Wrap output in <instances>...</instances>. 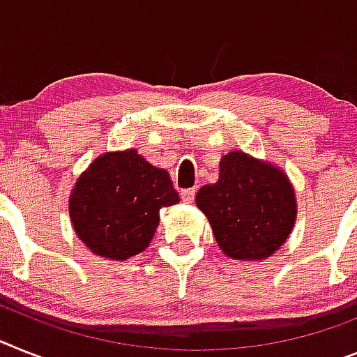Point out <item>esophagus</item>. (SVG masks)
I'll return each mask as SVG.
<instances>
[{
    "label": "esophagus",
    "instance_id": "obj_1",
    "mask_svg": "<svg viewBox=\"0 0 357 357\" xmlns=\"http://www.w3.org/2000/svg\"><path fill=\"white\" fill-rule=\"evenodd\" d=\"M194 197H196V188H185V190H181V199L185 203H192Z\"/></svg>",
    "mask_w": 357,
    "mask_h": 357
}]
</instances>
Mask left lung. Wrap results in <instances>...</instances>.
Segmentation results:
<instances>
[{
    "label": "left lung",
    "instance_id": "8db88e82",
    "mask_svg": "<svg viewBox=\"0 0 357 357\" xmlns=\"http://www.w3.org/2000/svg\"><path fill=\"white\" fill-rule=\"evenodd\" d=\"M220 248L229 257L254 261L285 243L296 221V194L287 174L245 152L220 161V179L196 194Z\"/></svg>",
    "mask_w": 357,
    "mask_h": 357
}]
</instances>
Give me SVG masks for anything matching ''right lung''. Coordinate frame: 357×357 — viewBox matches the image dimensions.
<instances>
[{"label": "right lung", "mask_w": 357, "mask_h": 357, "mask_svg": "<svg viewBox=\"0 0 357 357\" xmlns=\"http://www.w3.org/2000/svg\"><path fill=\"white\" fill-rule=\"evenodd\" d=\"M178 202L169 172L130 149L92 161L72 188L68 212L92 254L123 261L149 247L160 208Z\"/></svg>", "instance_id": "obj_1"}]
</instances>
